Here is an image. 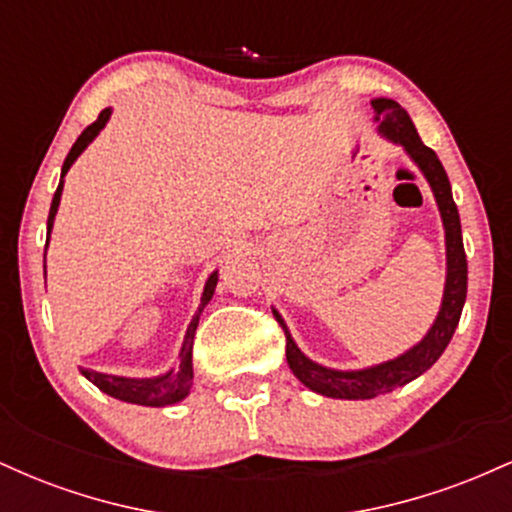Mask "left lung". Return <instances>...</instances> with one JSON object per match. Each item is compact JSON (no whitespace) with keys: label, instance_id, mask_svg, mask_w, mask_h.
I'll return each mask as SVG.
<instances>
[{"label":"left lung","instance_id":"left-lung-1","mask_svg":"<svg viewBox=\"0 0 512 512\" xmlns=\"http://www.w3.org/2000/svg\"><path fill=\"white\" fill-rule=\"evenodd\" d=\"M375 110V122H378V132L383 134L387 142L402 146L407 156L414 161V166L421 170L428 185H431L433 197H436L440 219H443L445 228V289L443 301H440V310L433 320L431 330L419 344L399 354L390 361L378 363V366L358 368V370H337L327 368L322 363H315L298 349L293 342L289 327L276 313V320L284 327L286 334V361L301 383L308 390L317 392L322 397L332 399H373L385 395V392L397 390V387L411 383L419 375H424L433 363L438 361L440 354L448 349L452 334H455L457 322H460L464 298H467V255H464L462 245V226L460 214H457L455 199H452V187L445 173L443 163L438 161L436 151L428 149L421 142L419 132H416L414 122L407 110L402 108L392 98H373L370 101Z\"/></svg>","mask_w":512,"mask_h":512}]
</instances>
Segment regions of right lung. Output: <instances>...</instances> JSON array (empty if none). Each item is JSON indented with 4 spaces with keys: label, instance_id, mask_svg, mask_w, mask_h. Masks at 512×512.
<instances>
[{
    "label": "right lung",
    "instance_id": "add662e5",
    "mask_svg": "<svg viewBox=\"0 0 512 512\" xmlns=\"http://www.w3.org/2000/svg\"><path fill=\"white\" fill-rule=\"evenodd\" d=\"M110 115L113 110L105 108L98 115V120L93 125H88L84 132L79 134L76 139L72 151H69L67 158H64V166H62V175H60V185H57L55 197H52L50 204V216H48V243H50V233H52V223H55L57 216V207H60V199H62V190H64V175L67 170L72 168V163L86 151V146L93 142V139L101 134V129L108 125ZM216 281H219V269L209 274L207 284H204V293H202V303H199L195 317H192L190 327H187L185 339H182V349L178 356V366L166 370V373L154 375V378H122V375H110V373H98V370L91 368H81V375L86 380H91L98 390L105 392V395L120 399V402H129V404H142V407H168V404H178L190 395L192 390V344H195V332L199 325V315L202 310L207 308V303L211 301L216 289Z\"/></svg>",
    "mask_w": 512,
    "mask_h": 512
}]
</instances>
